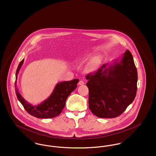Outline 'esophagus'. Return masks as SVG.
<instances>
[{
	"label": "esophagus",
	"mask_w": 156,
	"mask_h": 156,
	"mask_svg": "<svg viewBox=\"0 0 156 156\" xmlns=\"http://www.w3.org/2000/svg\"><path fill=\"white\" fill-rule=\"evenodd\" d=\"M83 84H84V82L83 81H80L78 82V85H83Z\"/></svg>",
	"instance_id": "34e87169"
}]
</instances>
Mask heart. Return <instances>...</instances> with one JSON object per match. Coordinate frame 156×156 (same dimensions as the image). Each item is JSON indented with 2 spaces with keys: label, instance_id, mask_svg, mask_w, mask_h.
<instances>
[{
  "label": "heart",
  "instance_id": "b5f03b06",
  "mask_svg": "<svg viewBox=\"0 0 156 156\" xmlns=\"http://www.w3.org/2000/svg\"><path fill=\"white\" fill-rule=\"evenodd\" d=\"M84 59L85 58L80 59L79 61H83V60H85ZM100 63H101V59H100V58H97V57L91 59L88 62V64H87V69L88 71H94L99 66Z\"/></svg>",
  "mask_w": 156,
  "mask_h": 156
}]
</instances>
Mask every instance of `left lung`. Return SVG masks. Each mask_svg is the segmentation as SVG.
<instances>
[{
	"mask_svg": "<svg viewBox=\"0 0 156 156\" xmlns=\"http://www.w3.org/2000/svg\"><path fill=\"white\" fill-rule=\"evenodd\" d=\"M104 64L86 75L89 108L101 118L120 116L133 101L137 92V71L133 56L127 50L120 62L108 68Z\"/></svg>",
	"mask_w": 156,
	"mask_h": 156,
	"instance_id": "left-lung-1",
	"label": "left lung"
}]
</instances>
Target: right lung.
<instances>
[{"label": "right lung", "instance_id": "add662e5", "mask_svg": "<svg viewBox=\"0 0 156 156\" xmlns=\"http://www.w3.org/2000/svg\"><path fill=\"white\" fill-rule=\"evenodd\" d=\"M24 59L19 63L16 73L15 87H16V80L18 73L22 67ZM79 80L74 79L69 81L62 82L57 84L52 94L47 100L37 106H33L27 103L19 94L16 88V94L18 100L20 102L24 109L31 116L37 118H53L61 113L63 110L67 98L70 94L77 87Z\"/></svg>", "mask_w": 156, "mask_h": 156}]
</instances>
